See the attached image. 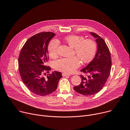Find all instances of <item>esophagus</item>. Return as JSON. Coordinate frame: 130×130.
Returning <instances> with one entry per match:
<instances>
[{
  "instance_id": "esophagus-1",
  "label": "esophagus",
  "mask_w": 130,
  "mask_h": 130,
  "mask_svg": "<svg viewBox=\"0 0 130 130\" xmlns=\"http://www.w3.org/2000/svg\"><path fill=\"white\" fill-rule=\"evenodd\" d=\"M62 76H63V77L69 76H70V74H69V73H62Z\"/></svg>"
}]
</instances>
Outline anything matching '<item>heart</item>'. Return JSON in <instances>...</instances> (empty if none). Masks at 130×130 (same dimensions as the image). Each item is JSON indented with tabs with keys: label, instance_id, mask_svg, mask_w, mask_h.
<instances>
[{
	"label": "heart",
	"instance_id": "obj_1",
	"mask_svg": "<svg viewBox=\"0 0 130 130\" xmlns=\"http://www.w3.org/2000/svg\"><path fill=\"white\" fill-rule=\"evenodd\" d=\"M66 43L75 50L77 57L61 58L54 62V67L58 70L70 73L81 65V61L87 63L94 58L97 50L96 43L90 39L85 40L84 37L76 35L66 36L64 39ZM60 42L57 39L52 40L49 44L48 51L51 58H55L58 53Z\"/></svg>",
	"mask_w": 130,
	"mask_h": 130
}]
</instances>
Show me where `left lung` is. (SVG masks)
I'll return each mask as SVG.
<instances>
[{
    "label": "left lung",
    "instance_id": "left-lung-1",
    "mask_svg": "<svg viewBox=\"0 0 130 130\" xmlns=\"http://www.w3.org/2000/svg\"><path fill=\"white\" fill-rule=\"evenodd\" d=\"M90 34L96 39L97 52L94 59L81 70L86 74L85 76L80 75L81 84L73 87L76 91L84 96L96 94L103 88L112 67L110 52L105 41L96 33L90 32Z\"/></svg>",
    "mask_w": 130,
    "mask_h": 130
}]
</instances>
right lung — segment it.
Listing matches in <instances>:
<instances>
[{
    "instance_id": "obj_1",
    "label": "right lung",
    "mask_w": 130,
    "mask_h": 130,
    "mask_svg": "<svg viewBox=\"0 0 130 130\" xmlns=\"http://www.w3.org/2000/svg\"><path fill=\"white\" fill-rule=\"evenodd\" d=\"M55 34L44 32L29 38L23 47L19 58L18 67L22 80L33 94L41 96L51 94L57 89L62 73L57 71L46 75L48 60V47Z\"/></svg>"
}]
</instances>
